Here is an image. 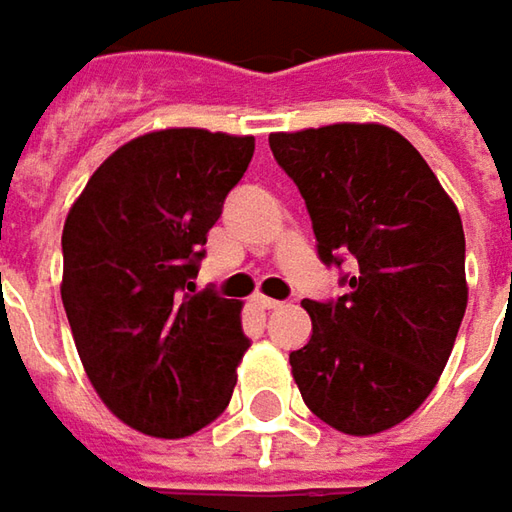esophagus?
I'll use <instances>...</instances> for the list:
<instances>
[{
    "mask_svg": "<svg viewBox=\"0 0 512 512\" xmlns=\"http://www.w3.org/2000/svg\"><path fill=\"white\" fill-rule=\"evenodd\" d=\"M253 305L259 307V310H276V307H282V302L270 299V296H253Z\"/></svg>",
    "mask_w": 512,
    "mask_h": 512,
    "instance_id": "obj_1",
    "label": "esophagus"
}]
</instances>
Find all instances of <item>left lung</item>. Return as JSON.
I'll return each instance as SVG.
<instances>
[{
  "mask_svg": "<svg viewBox=\"0 0 512 512\" xmlns=\"http://www.w3.org/2000/svg\"><path fill=\"white\" fill-rule=\"evenodd\" d=\"M270 150L305 199L319 259H356L344 296L302 302L313 336L290 353L293 379L307 407L347 436L390 430L430 396L462 325V216L393 128L270 133Z\"/></svg>",
  "mask_w": 512,
  "mask_h": 512,
  "instance_id": "left-lung-1",
  "label": "left lung"
}]
</instances>
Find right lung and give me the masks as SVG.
<instances>
[{
  "instance_id": "1",
  "label": "right lung",
  "mask_w": 512,
  "mask_h": 512,
  "mask_svg": "<svg viewBox=\"0 0 512 512\" xmlns=\"http://www.w3.org/2000/svg\"><path fill=\"white\" fill-rule=\"evenodd\" d=\"M253 148L202 128L136 136L65 219L62 305L79 359L110 413L145 436H190L233 396L250 347L242 305L193 279Z\"/></svg>"
}]
</instances>
